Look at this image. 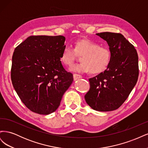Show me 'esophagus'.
<instances>
[{
  "mask_svg": "<svg viewBox=\"0 0 148 148\" xmlns=\"http://www.w3.org/2000/svg\"><path fill=\"white\" fill-rule=\"evenodd\" d=\"M82 78V76L80 75H78V74H77V73H74L73 74V79L75 80H77L78 79H79V78Z\"/></svg>",
  "mask_w": 148,
  "mask_h": 148,
  "instance_id": "obj_1",
  "label": "esophagus"
}]
</instances>
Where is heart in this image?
I'll use <instances>...</instances> for the list:
<instances>
[{
  "mask_svg": "<svg viewBox=\"0 0 148 148\" xmlns=\"http://www.w3.org/2000/svg\"><path fill=\"white\" fill-rule=\"evenodd\" d=\"M80 57L79 64L71 66L70 71L79 73L97 74L104 71L110 64L112 53L110 49L101 46L100 44L87 39L75 42L74 49L70 44H66L60 56L62 63L70 66L77 58Z\"/></svg>",
  "mask_w": 148,
  "mask_h": 148,
  "instance_id": "obj_1",
  "label": "heart"
}]
</instances>
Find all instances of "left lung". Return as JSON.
Returning a JSON list of instances; mask_svg holds the SVG:
<instances>
[{
    "label": "left lung",
    "mask_w": 148,
    "mask_h": 148,
    "mask_svg": "<svg viewBox=\"0 0 148 148\" xmlns=\"http://www.w3.org/2000/svg\"><path fill=\"white\" fill-rule=\"evenodd\" d=\"M96 34L108 44L112 60L104 72L89 79L90 89L84 99L94 110L112 111L122 105L136 84L138 56L135 47L122 34Z\"/></svg>",
    "instance_id": "obj_1"
}]
</instances>
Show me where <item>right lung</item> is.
I'll return each instance as SVG.
<instances>
[{"label": "right lung", "instance_id": "add662e5", "mask_svg": "<svg viewBox=\"0 0 148 148\" xmlns=\"http://www.w3.org/2000/svg\"><path fill=\"white\" fill-rule=\"evenodd\" d=\"M63 36H31L12 56L11 79L22 102L31 111L48 115L56 111L72 83V73L60 61Z\"/></svg>", "mask_w": 148, "mask_h": 148}]
</instances>
